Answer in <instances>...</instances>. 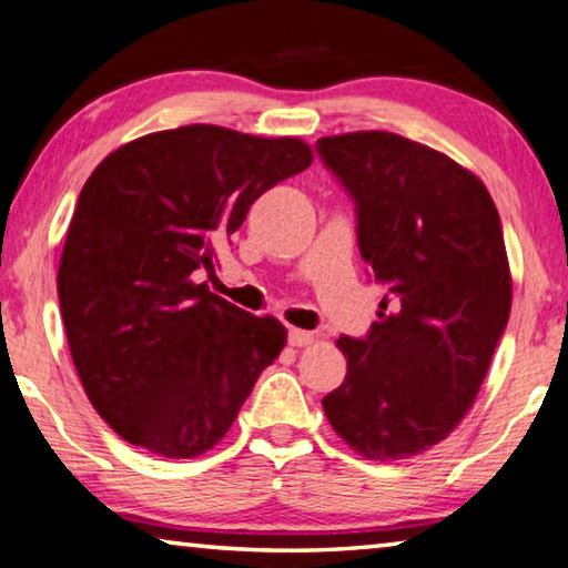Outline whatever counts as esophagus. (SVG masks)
Wrapping results in <instances>:
<instances>
[{
  "label": "esophagus",
  "instance_id": "1",
  "mask_svg": "<svg viewBox=\"0 0 568 568\" xmlns=\"http://www.w3.org/2000/svg\"><path fill=\"white\" fill-rule=\"evenodd\" d=\"M313 341H315V335L311 331H301V328L287 331V343H291L293 348H305V345H311Z\"/></svg>",
  "mask_w": 568,
  "mask_h": 568
}]
</instances>
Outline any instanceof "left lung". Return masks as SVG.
<instances>
[{
    "instance_id": "left-lung-1",
    "label": "left lung",
    "mask_w": 568,
    "mask_h": 568,
    "mask_svg": "<svg viewBox=\"0 0 568 568\" xmlns=\"http://www.w3.org/2000/svg\"><path fill=\"white\" fill-rule=\"evenodd\" d=\"M315 150L355 203L361 257L386 287L365 338L341 335L348 373L323 410L361 456L410 458L474 406L506 331L501 217L474 172L400 134L351 132Z\"/></svg>"
}]
</instances>
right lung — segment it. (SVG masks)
Instances as JSON below:
<instances>
[{
  "mask_svg": "<svg viewBox=\"0 0 568 568\" xmlns=\"http://www.w3.org/2000/svg\"><path fill=\"white\" fill-rule=\"evenodd\" d=\"M311 162L303 140L187 124L128 142L84 182L57 293L84 393L128 444L205 454L281 355V323L192 275L213 273L250 205Z\"/></svg>",
  "mask_w": 568,
  "mask_h": 568,
  "instance_id": "1",
  "label": "right lung"
}]
</instances>
